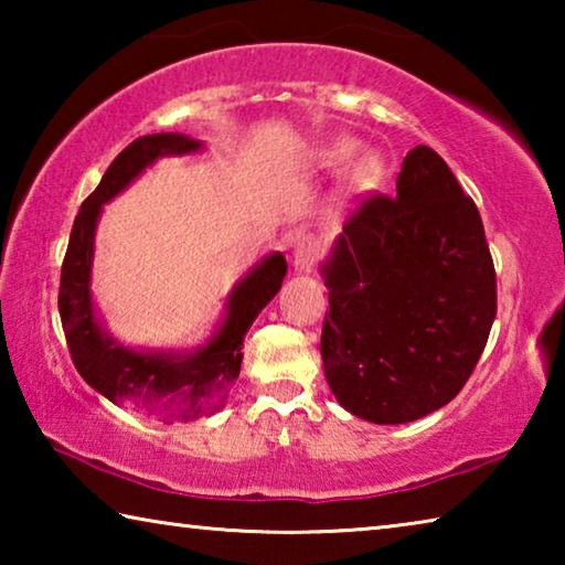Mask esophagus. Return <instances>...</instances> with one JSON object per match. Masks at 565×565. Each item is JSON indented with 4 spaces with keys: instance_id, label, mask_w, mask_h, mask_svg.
Returning <instances> with one entry per match:
<instances>
[{
    "instance_id": "esophagus-1",
    "label": "esophagus",
    "mask_w": 565,
    "mask_h": 565,
    "mask_svg": "<svg viewBox=\"0 0 565 565\" xmlns=\"http://www.w3.org/2000/svg\"><path fill=\"white\" fill-rule=\"evenodd\" d=\"M319 259H321V242L317 236L306 234L294 244V266L299 271L309 274Z\"/></svg>"
}]
</instances>
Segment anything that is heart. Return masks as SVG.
<instances>
[{
  "label": "heart",
  "instance_id": "obj_1",
  "mask_svg": "<svg viewBox=\"0 0 565 565\" xmlns=\"http://www.w3.org/2000/svg\"><path fill=\"white\" fill-rule=\"evenodd\" d=\"M353 151H356V141L353 139H333L321 149V164L329 169L341 167L343 161H349L353 156ZM384 157H381L379 151H361V154L351 160L347 171H343V189H347V194L351 196L369 194V191H374L381 181H384Z\"/></svg>",
  "mask_w": 565,
  "mask_h": 565
}]
</instances>
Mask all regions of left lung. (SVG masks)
Listing matches in <instances>:
<instances>
[{
	"instance_id": "obj_1",
	"label": "left lung",
	"mask_w": 565,
	"mask_h": 565,
	"mask_svg": "<svg viewBox=\"0 0 565 565\" xmlns=\"http://www.w3.org/2000/svg\"><path fill=\"white\" fill-rule=\"evenodd\" d=\"M321 276V359L343 408L408 424L456 398L489 341L495 271L473 199L431 147L408 151L396 196L351 214Z\"/></svg>"
}]
</instances>
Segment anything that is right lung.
<instances>
[{"label": "right lung", "instance_id": "obj_1", "mask_svg": "<svg viewBox=\"0 0 565 565\" xmlns=\"http://www.w3.org/2000/svg\"><path fill=\"white\" fill-rule=\"evenodd\" d=\"M202 147V141L171 131L131 141L104 171L99 186L84 199L62 264L60 317L76 371L111 404L164 420L196 418L224 404L242 371L246 331L279 294L286 276V259L279 252L256 264L228 294L224 321L214 337L194 351H137L102 329L89 289L102 206L159 157L191 154Z\"/></svg>", "mask_w": 565, "mask_h": 565}]
</instances>
